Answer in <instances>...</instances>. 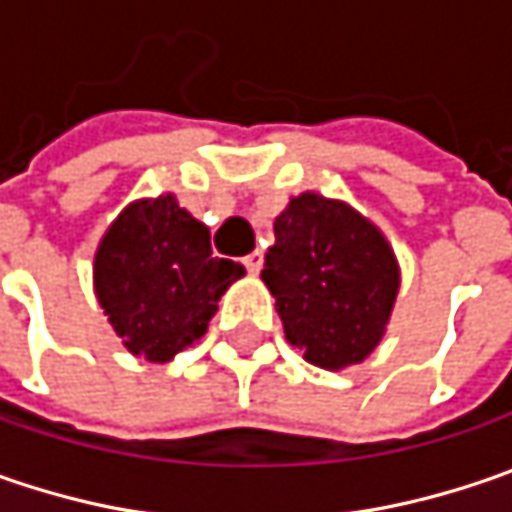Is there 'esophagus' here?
<instances>
[{
    "instance_id": "34e87169",
    "label": "esophagus",
    "mask_w": 512,
    "mask_h": 512,
    "mask_svg": "<svg viewBox=\"0 0 512 512\" xmlns=\"http://www.w3.org/2000/svg\"><path fill=\"white\" fill-rule=\"evenodd\" d=\"M243 266L249 269V275H257V272L263 269V252H260V249L249 252V255L243 257Z\"/></svg>"
}]
</instances>
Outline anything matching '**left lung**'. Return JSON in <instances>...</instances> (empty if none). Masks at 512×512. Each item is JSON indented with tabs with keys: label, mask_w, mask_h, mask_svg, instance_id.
<instances>
[{
	"label": "left lung",
	"mask_w": 512,
	"mask_h": 512,
	"mask_svg": "<svg viewBox=\"0 0 512 512\" xmlns=\"http://www.w3.org/2000/svg\"><path fill=\"white\" fill-rule=\"evenodd\" d=\"M286 341L309 364H361L387 332L401 272L387 237L341 200L303 191L275 220L260 272Z\"/></svg>",
	"instance_id": "left-lung-1"
}]
</instances>
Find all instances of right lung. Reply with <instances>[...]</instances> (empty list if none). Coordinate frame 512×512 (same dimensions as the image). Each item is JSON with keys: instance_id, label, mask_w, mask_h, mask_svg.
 I'll return each instance as SVG.
<instances>
[{"instance_id": "right-lung-1", "label": "right lung", "mask_w": 512, "mask_h": 512, "mask_svg": "<svg viewBox=\"0 0 512 512\" xmlns=\"http://www.w3.org/2000/svg\"><path fill=\"white\" fill-rule=\"evenodd\" d=\"M243 275L240 263L212 255L209 229L174 194L131 203L94 255V292L108 323L151 364L200 341L220 295Z\"/></svg>"}]
</instances>
